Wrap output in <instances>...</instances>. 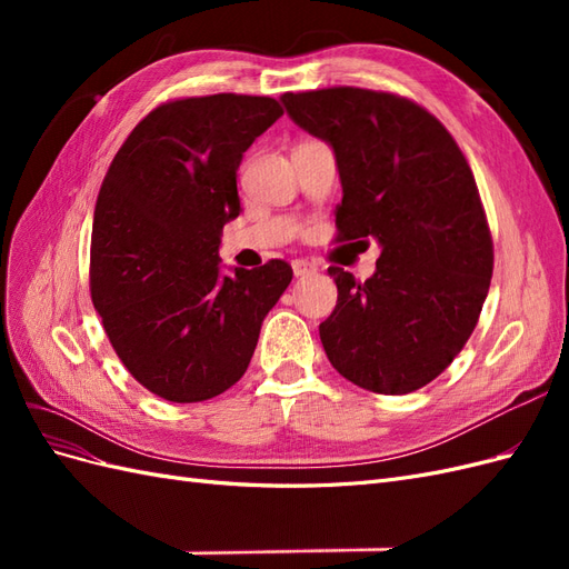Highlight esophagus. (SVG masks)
I'll list each match as a JSON object with an SVG mask.
<instances>
[{"mask_svg":"<svg viewBox=\"0 0 569 569\" xmlns=\"http://www.w3.org/2000/svg\"><path fill=\"white\" fill-rule=\"evenodd\" d=\"M291 270H295L297 278H303V274H313L318 268L311 261H303V258H297V261H291Z\"/></svg>","mask_w":569,"mask_h":569,"instance_id":"esophagus-1","label":"esophagus"}]
</instances>
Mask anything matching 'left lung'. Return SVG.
Masks as SVG:
<instances>
[{
	"instance_id": "left-lung-1",
	"label": "left lung",
	"mask_w": 569,
	"mask_h": 569,
	"mask_svg": "<svg viewBox=\"0 0 569 569\" xmlns=\"http://www.w3.org/2000/svg\"><path fill=\"white\" fill-rule=\"evenodd\" d=\"M282 104L335 151L337 242L382 247L366 282L327 270L337 306L320 322L322 349L358 387L416 391L451 366L489 291L493 242L472 170L451 132L406 97L327 88L287 92Z\"/></svg>"
}]
</instances>
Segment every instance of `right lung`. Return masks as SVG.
<instances>
[{
	"instance_id": "right-lung-1",
	"label": "right lung",
	"mask_w": 569,
	"mask_h": 569,
	"mask_svg": "<svg viewBox=\"0 0 569 569\" xmlns=\"http://www.w3.org/2000/svg\"><path fill=\"white\" fill-rule=\"evenodd\" d=\"M272 97L173 99L144 116L101 182L90 295L113 351L151 393L197 403L249 368L291 266L220 274V232L239 216L237 168L282 116Z\"/></svg>"
}]
</instances>
